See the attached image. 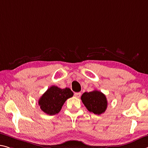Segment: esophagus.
<instances>
[{
	"label": "esophagus",
	"mask_w": 148,
	"mask_h": 148,
	"mask_svg": "<svg viewBox=\"0 0 148 148\" xmlns=\"http://www.w3.org/2000/svg\"><path fill=\"white\" fill-rule=\"evenodd\" d=\"M74 96L76 97H78L79 98V97L81 96V93L80 92H76V93H74Z\"/></svg>",
	"instance_id": "esophagus-1"
}]
</instances>
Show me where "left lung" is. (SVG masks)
Wrapping results in <instances>:
<instances>
[{
    "mask_svg": "<svg viewBox=\"0 0 148 148\" xmlns=\"http://www.w3.org/2000/svg\"><path fill=\"white\" fill-rule=\"evenodd\" d=\"M81 99L87 109L95 114L103 113L107 107L106 96L99 91L94 90L84 93Z\"/></svg>",
    "mask_w": 148,
    "mask_h": 148,
    "instance_id": "obj_1",
    "label": "left lung"
}]
</instances>
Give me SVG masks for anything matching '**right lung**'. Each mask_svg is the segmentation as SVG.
Segmentation results:
<instances>
[{
    "mask_svg": "<svg viewBox=\"0 0 148 148\" xmlns=\"http://www.w3.org/2000/svg\"><path fill=\"white\" fill-rule=\"evenodd\" d=\"M70 88L60 89L53 86L49 88L39 99L38 103L41 109L49 115L58 113L66 101L73 96Z\"/></svg>",
    "mask_w": 148,
    "mask_h": 148,
    "instance_id": "obj_1",
    "label": "right lung"
}]
</instances>
